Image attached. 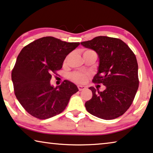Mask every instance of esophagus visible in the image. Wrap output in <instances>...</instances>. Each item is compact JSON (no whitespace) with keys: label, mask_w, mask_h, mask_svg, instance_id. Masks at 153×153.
<instances>
[{"label":"esophagus","mask_w":153,"mask_h":153,"mask_svg":"<svg viewBox=\"0 0 153 153\" xmlns=\"http://www.w3.org/2000/svg\"><path fill=\"white\" fill-rule=\"evenodd\" d=\"M85 86H83V85H78V89L79 91H81V90H83L85 89Z\"/></svg>","instance_id":"34e87169"}]
</instances>
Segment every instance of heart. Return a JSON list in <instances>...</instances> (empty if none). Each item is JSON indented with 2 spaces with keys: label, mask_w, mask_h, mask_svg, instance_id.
I'll list each match as a JSON object with an SVG mask.
<instances>
[{
  "label": "heart",
  "mask_w": 153,
  "mask_h": 153,
  "mask_svg": "<svg viewBox=\"0 0 153 153\" xmlns=\"http://www.w3.org/2000/svg\"><path fill=\"white\" fill-rule=\"evenodd\" d=\"M87 51H91V50H87ZM70 77H71L72 81L76 82V83H85L86 80H87V76L82 72L72 73V74L70 75Z\"/></svg>",
  "instance_id": "heart-1"
}]
</instances>
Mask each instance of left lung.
<instances>
[{"label":"left lung","instance_id":"left-lung-1","mask_svg":"<svg viewBox=\"0 0 153 153\" xmlns=\"http://www.w3.org/2000/svg\"><path fill=\"white\" fill-rule=\"evenodd\" d=\"M81 44L98 54V72L92 81L105 86L103 92L89 88L92 97L85 102L86 110L105 120L121 116L131 105L139 88L135 55L124 42L112 37L97 36Z\"/></svg>","mask_w":153,"mask_h":153}]
</instances>
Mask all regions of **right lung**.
<instances>
[{
    "mask_svg": "<svg viewBox=\"0 0 153 153\" xmlns=\"http://www.w3.org/2000/svg\"><path fill=\"white\" fill-rule=\"evenodd\" d=\"M79 44L46 36L28 44L19 53L12 80L16 99L32 116L45 119L60 114L72 95L79 91L68 80L56 88L50 80L52 73L61 69L65 57Z\"/></svg>",
    "mask_w": 153,
    "mask_h": 153,
    "instance_id": "right-lung-1",
    "label": "right lung"
}]
</instances>
